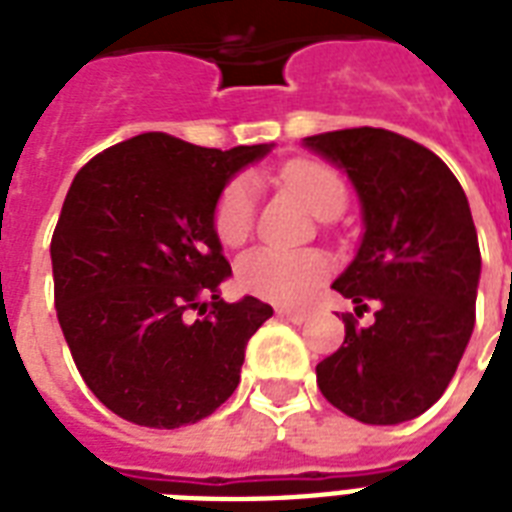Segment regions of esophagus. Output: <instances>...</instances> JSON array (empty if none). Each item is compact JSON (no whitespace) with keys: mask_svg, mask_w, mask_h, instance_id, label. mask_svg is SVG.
<instances>
[{"mask_svg":"<svg viewBox=\"0 0 512 512\" xmlns=\"http://www.w3.org/2000/svg\"><path fill=\"white\" fill-rule=\"evenodd\" d=\"M276 313H279L281 319L295 321V324H303V321H308V316H311V313L300 311V308H279V311H276Z\"/></svg>","mask_w":512,"mask_h":512,"instance_id":"esophagus-1","label":"esophagus"}]
</instances>
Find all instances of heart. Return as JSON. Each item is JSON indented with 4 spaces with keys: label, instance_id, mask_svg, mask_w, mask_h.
Masks as SVG:
<instances>
[{
    "label": "heart",
    "instance_id": "heart-1",
    "mask_svg": "<svg viewBox=\"0 0 512 512\" xmlns=\"http://www.w3.org/2000/svg\"><path fill=\"white\" fill-rule=\"evenodd\" d=\"M284 180L316 215L345 204V185L335 170L316 162H297L284 170ZM255 217V185L249 177L233 180L215 209V231L223 244L233 247L247 239ZM329 260L313 249L257 247L239 260L236 276L241 289L271 303H303L327 279Z\"/></svg>",
    "mask_w": 512,
    "mask_h": 512
}]
</instances>
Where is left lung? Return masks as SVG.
<instances>
[{
  "label": "left lung",
  "mask_w": 512,
  "mask_h": 512,
  "mask_svg": "<svg viewBox=\"0 0 512 512\" xmlns=\"http://www.w3.org/2000/svg\"><path fill=\"white\" fill-rule=\"evenodd\" d=\"M303 146L348 175L364 233L332 284L372 327L345 321L340 350L316 366L321 393L366 425L414 420L444 396L476 324L481 252L468 196L420 143L374 127Z\"/></svg>",
  "instance_id": "obj_1"
}]
</instances>
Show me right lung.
Instances as JSON below:
<instances>
[{"mask_svg": "<svg viewBox=\"0 0 512 512\" xmlns=\"http://www.w3.org/2000/svg\"><path fill=\"white\" fill-rule=\"evenodd\" d=\"M271 148L143 132L76 172L52 233L55 308L87 388L124 420L193 425L239 385L244 348L273 308L217 295L231 265L215 209ZM193 310L205 319L191 322Z\"/></svg>", "mask_w": 512, "mask_h": 512, "instance_id": "1", "label": "right lung"}]
</instances>
